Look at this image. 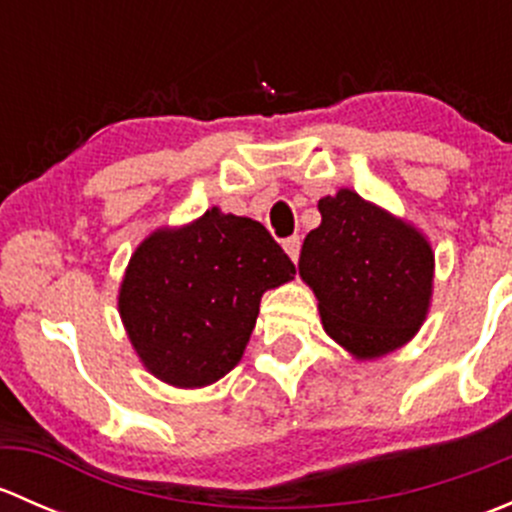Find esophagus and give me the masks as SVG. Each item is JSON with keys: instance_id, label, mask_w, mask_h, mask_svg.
<instances>
[{"instance_id": "1", "label": "esophagus", "mask_w": 512, "mask_h": 512, "mask_svg": "<svg viewBox=\"0 0 512 512\" xmlns=\"http://www.w3.org/2000/svg\"><path fill=\"white\" fill-rule=\"evenodd\" d=\"M282 245H285L287 255L292 257V262H297L299 260V250H302V240H299L297 235H292V237H287V240L282 242Z\"/></svg>"}]
</instances>
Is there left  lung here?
<instances>
[{"mask_svg":"<svg viewBox=\"0 0 512 512\" xmlns=\"http://www.w3.org/2000/svg\"><path fill=\"white\" fill-rule=\"evenodd\" d=\"M299 275L314 289L329 337L361 359L409 342L428 312L433 252L421 232L354 190L319 200Z\"/></svg>","mask_w":512,"mask_h":512,"instance_id":"8db88e82","label":"left lung"}]
</instances>
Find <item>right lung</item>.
I'll return each mask as SVG.
<instances>
[{
  "label": "right lung",
  "mask_w": 512,
  "mask_h": 512,
  "mask_svg": "<svg viewBox=\"0 0 512 512\" xmlns=\"http://www.w3.org/2000/svg\"><path fill=\"white\" fill-rule=\"evenodd\" d=\"M294 265L257 220L208 210L193 225L158 230L138 245L118 309L151 374L193 389L240 361L267 289Z\"/></svg>",
  "instance_id": "obj_1"
}]
</instances>
